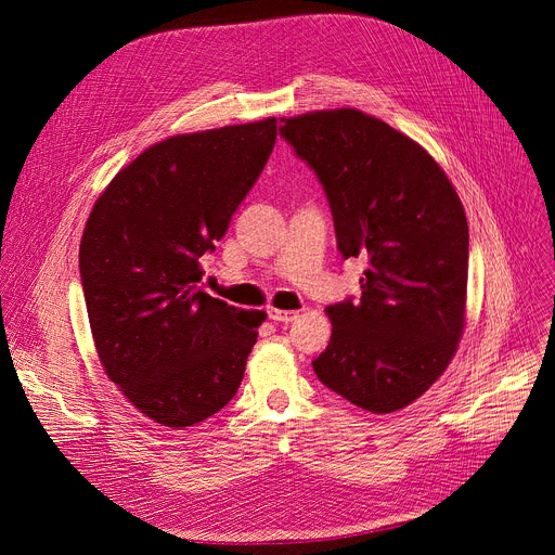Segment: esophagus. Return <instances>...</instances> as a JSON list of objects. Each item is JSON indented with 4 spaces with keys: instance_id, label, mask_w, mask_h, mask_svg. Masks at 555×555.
<instances>
[{
    "instance_id": "obj_1",
    "label": "esophagus",
    "mask_w": 555,
    "mask_h": 555,
    "mask_svg": "<svg viewBox=\"0 0 555 555\" xmlns=\"http://www.w3.org/2000/svg\"><path fill=\"white\" fill-rule=\"evenodd\" d=\"M268 317L272 319V322L289 324V322H295V319L299 317V312H297V310H279V308H270V310H268Z\"/></svg>"
}]
</instances>
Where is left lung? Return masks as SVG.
I'll return each mask as SVG.
<instances>
[{
    "instance_id": "left-lung-1",
    "label": "left lung",
    "mask_w": 555,
    "mask_h": 555,
    "mask_svg": "<svg viewBox=\"0 0 555 555\" xmlns=\"http://www.w3.org/2000/svg\"><path fill=\"white\" fill-rule=\"evenodd\" d=\"M281 137L322 182L344 258L364 256L360 301L328 306L319 380L373 414L421 398L465 326L468 220L421 143L353 107L281 119Z\"/></svg>"
}]
</instances>
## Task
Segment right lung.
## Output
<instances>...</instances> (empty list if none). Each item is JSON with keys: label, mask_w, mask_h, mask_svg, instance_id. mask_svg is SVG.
<instances>
[{"label": "right lung", "mask_w": 555, "mask_h": 555, "mask_svg": "<svg viewBox=\"0 0 555 555\" xmlns=\"http://www.w3.org/2000/svg\"><path fill=\"white\" fill-rule=\"evenodd\" d=\"M276 119L175 134L114 175L80 241V283L105 375L166 427L207 421L236 396L266 312L197 285L199 258L266 168Z\"/></svg>", "instance_id": "add662e5"}]
</instances>
